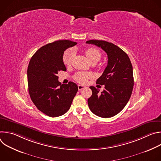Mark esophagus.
<instances>
[{
  "mask_svg": "<svg viewBox=\"0 0 161 161\" xmlns=\"http://www.w3.org/2000/svg\"><path fill=\"white\" fill-rule=\"evenodd\" d=\"M78 90H81L83 89L84 88H85V86H84V85H78Z\"/></svg>",
  "mask_w": 161,
  "mask_h": 161,
  "instance_id": "esophagus-1",
  "label": "esophagus"
}]
</instances>
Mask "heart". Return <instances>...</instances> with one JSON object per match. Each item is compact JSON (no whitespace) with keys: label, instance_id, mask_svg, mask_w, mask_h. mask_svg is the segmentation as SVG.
Wrapping results in <instances>:
<instances>
[{"label":"heart","instance_id":"1","mask_svg":"<svg viewBox=\"0 0 161 161\" xmlns=\"http://www.w3.org/2000/svg\"><path fill=\"white\" fill-rule=\"evenodd\" d=\"M85 55L91 63L95 64L101 58V52L95 48H88L85 51ZM75 56V52L73 49H69L66 50L62 57L63 62L66 65H69L71 64L73 59ZM93 76L92 74L90 73H84V72H78L75 76L74 78L76 81L80 83H85L88 79L91 78Z\"/></svg>","mask_w":161,"mask_h":161}]
</instances>
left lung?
<instances>
[{
	"instance_id": "obj_1",
	"label": "left lung",
	"mask_w": 161,
	"mask_h": 161,
	"mask_svg": "<svg viewBox=\"0 0 161 161\" xmlns=\"http://www.w3.org/2000/svg\"><path fill=\"white\" fill-rule=\"evenodd\" d=\"M101 48L108 55V64L96 83L104 85L101 93L94 86H90L92 94L88 99L90 109L102 118H109L120 113L128 103L134 86L132 66L130 60L121 48L106 41L90 40Z\"/></svg>"
}]
</instances>
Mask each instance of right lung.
I'll return each instance as SVG.
<instances>
[{
    "instance_id": "right-lung-1",
    "label": "right lung",
    "mask_w": 161,
    "mask_h": 161,
    "mask_svg": "<svg viewBox=\"0 0 161 161\" xmlns=\"http://www.w3.org/2000/svg\"><path fill=\"white\" fill-rule=\"evenodd\" d=\"M77 42L58 40L40 48L32 57L27 69L29 92L31 100L41 112L57 117L69 109L78 92L75 83L62 84L58 72L65 71L62 57L64 51Z\"/></svg>"
}]
</instances>
